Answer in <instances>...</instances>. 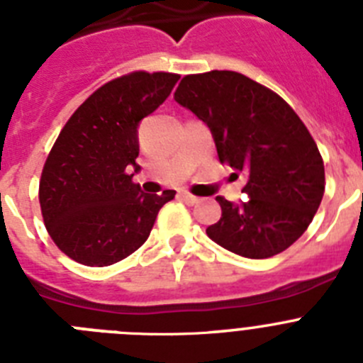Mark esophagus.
Here are the masks:
<instances>
[{"instance_id":"obj_1","label":"esophagus","mask_w":363,"mask_h":363,"mask_svg":"<svg viewBox=\"0 0 363 363\" xmlns=\"http://www.w3.org/2000/svg\"><path fill=\"white\" fill-rule=\"evenodd\" d=\"M179 196H182V200H184L185 203H189V205H196V203H200V198L194 196V194H191V192H187V191L182 192V194H179Z\"/></svg>"}]
</instances>
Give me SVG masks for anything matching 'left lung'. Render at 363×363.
I'll return each mask as SVG.
<instances>
[{"instance_id":"8db88e82","label":"left lung","mask_w":363,"mask_h":363,"mask_svg":"<svg viewBox=\"0 0 363 363\" xmlns=\"http://www.w3.org/2000/svg\"><path fill=\"white\" fill-rule=\"evenodd\" d=\"M174 99L209 125L218 158L249 172L233 205L218 196L221 218L207 227L218 245L245 258H271L306 233L325 191L313 136L281 96L234 70L189 74Z\"/></svg>"}]
</instances>
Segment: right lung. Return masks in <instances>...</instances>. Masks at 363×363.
Wrapping results in <instances>:
<instances>
[{
    "mask_svg": "<svg viewBox=\"0 0 363 363\" xmlns=\"http://www.w3.org/2000/svg\"><path fill=\"white\" fill-rule=\"evenodd\" d=\"M172 72L134 70L111 79L74 111L50 149L40 179L45 227L78 264L107 267L149 238L176 191L145 194L130 167L140 154L138 123L171 94Z\"/></svg>",
    "mask_w": 363,
    "mask_h": 363,
    "instance_id": "add662e5",
    "label": "right lung"
}]
</instances>
